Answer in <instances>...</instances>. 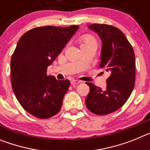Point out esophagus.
Returning a JSON list of instances; mask_svg holds the SVG:
<instances>
[{
  "instance_id": "1",
  "label": "esophagus",
  "mask_w": 150,
  "mask_h": 150,
  "mask_svg": "<svg viewBox=\"0 0 150 150\" xmlns=\"http://www.w3.org/2000/svg\"><path fill=\"white\" fill-rule=\"evenodd\" d=\"M80 83H81V81H80V80H71V84H73V85Z\"/></svg>"
}]
</instances>
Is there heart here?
Wrapping results in <instances>:
<instances>
[{
    "label": "heart",
    "mask_w": 150,
    "mask_h": 150,
    "mask_svg": "<svg viewBox=\"0 0 150 150\" xmlns=\"http://www.w3.org/2000/svg\"><path fill=\"white\" fill-rule=\"evenodd\" d=\"M88 44H96V38L90 35H86L83 36V38H82L81 45Z\"/></svg>",
    "instance_id": "heart-1"
}]
</instances>
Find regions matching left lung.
<instances>
[{
    "label": "left lung",
    "mask_w": 150,
    "mask_h": 150,
    "mask_svg": "<svg viewBox=\"0 0 150 150\" xmlns=\"http://www.w3.org/2000/svg\"><path fill=\"white\" fill-rule=\"evenodd\" d=\"M89 29L100 36L102 42L100 68L110 74L105 90L86 83L89 93L86 105L91 112L105 115L121 108L130 97L135 85V54L125 34L108 24H92Z\"/></svg>",
    "instance_id": "1"
}]
</instances>
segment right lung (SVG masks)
<instances>
[{
	"label": "right lung",
	"instance_id": "obj_1",
	"mask_svg": "<svg viewBox=\"0 0 150 150\" xmlns=\"http://www.w3.org/2000/svg\"><path fill=\"white\" fill-rule=\"evenodd\" d=\"M78 28H33L18 42L11 61V84L22 107L35 117L49 118L61 110L70 82L57 80L46 71Z\"/></svg>",
	"mask_w": 150,
	"mask_h": 150
}]
</instances>
